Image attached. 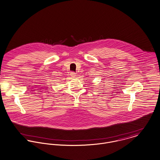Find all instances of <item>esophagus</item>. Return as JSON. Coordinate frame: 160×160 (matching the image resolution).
Masks as SVG:
<instances>
[{"label":"esophagus","instance_id":"34e87169","mask_svg":"<svg viewBox=\"0 0 160 160\" xmlns=\"http://www.w3.org/2000/svg\"><path fill=\"white\" fill-rule=\"evenodd\" d=\"M70 74H71V76L72 77V78H74V77H76V73H74V72H71L70 73Z\"/></svg>","mask_w":160,"mask_h":160}]
</instances>
